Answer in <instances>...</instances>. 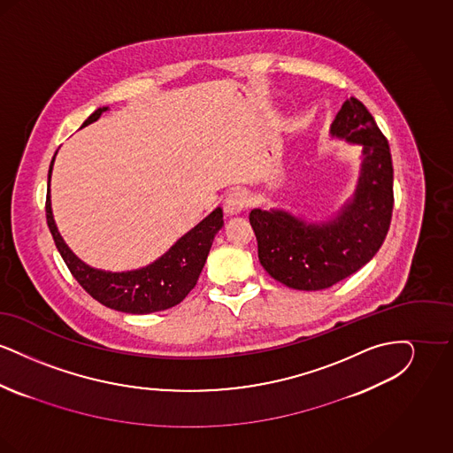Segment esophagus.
Instances as JSON below:
<instances>
[{"instance_id": "obj_1", "label": "esophagus", "mask_w": 453, "mask_h": 453, "mask_svg": "<svg viewBox=\"0 0 453 453\" xmlns=\"http://www.w3.org/2000/svg\"><path fill=\"white\" fill-rule=\"evenodd\" d=\"M248 207V195L242 190H234L226 196L224 200V211L229 216L241 214Z\"/></svg>"}]
</instances>
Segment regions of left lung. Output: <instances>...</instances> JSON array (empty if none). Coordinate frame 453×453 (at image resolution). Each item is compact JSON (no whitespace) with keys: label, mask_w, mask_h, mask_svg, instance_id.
I'll return each mask as SVG.
<instances>
[{"label":"left lung","mask_w":453,"mask_h":453,"mask_svg":"<svg viewBox=\"0 0 453 453\" xmlns=\"http://www.w3.org/2000/svg\"><path fill=\"white\" fill-rule=\"evenodd\" d=\"M329 134L362 146L353 196L338 216L312 224L281 209H253L258 258L275 280L296 290H323L358 272L388 236L394 207V170L386 135L365 105L348 98Z\"/></svg>","instance_id":"obj_1"}]
</instances>
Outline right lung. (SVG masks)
<instances>
[{
    "label": "right lung",
    "instance_id": "right-lung-1",
    "mask_svg": "<svg viewBox=\"0 0 453 453\" xmlns=\"http://www.w3.org/2000/svg\"><path fill=\"white\" fill-rule=\"evenodd\" d=\"M108 107L95 110L81 129L100 119ZM58 154V152H56ZM56 154L49 166V192L45 200V217L58 251L65 259L69 272L95 301L110 309L127 314H150L170 309L183 301L196 285L200 272L209 257L212 241L224 226L222 209L217 207L194 229L180 237L172 248L151 265L130 272H105L91 268L78 258L59 234L50 207V174Z\"/></svg>",
    "mask_w": 453,
    "mask_h": 453
}]
</instances>
